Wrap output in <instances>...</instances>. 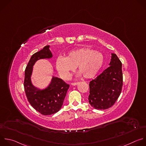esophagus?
<instances>
[{
  "mask_svg": "<svg viewBox=\"0 0 146 146\" xmlns=\"http://www.w3.org/2000/svg\"><path fill=\"white\" fill-rule=\"evenodd\" d=\"M78 84V82H73V83H72L71 84H72V85H73V86H76V85H77Z\"/></svg>",
  "mask_w": 146,
  "mask_h": 146,
  "instance_id": "obj_1",
  "label": "esophagus"
}]
</instances>
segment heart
Listing matches in <instances>:
<instances>
[{"mask_svg": "<svg viewBox=\"0 0 146 146\" xmlns=\"http://www.w3.org/2000/svg\"><path fill=\"white\" fill-rule=\"evenodd\" d=\"M104 63L103 54L90 48H81L70 52L66 57H58L56 61V67L61 77L68 78L70 73L77 66L85 78L93 77L102 67Z\"/></svg>", "mask_w": 146, "mask_h": 146, "instance_id": "b5f03b06", "label": "heart"}]
</instances>
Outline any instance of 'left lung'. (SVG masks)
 <instances>
[{
  "instance_id": "1",
  "label": "left lung",
  "mask_w": 146,
  "mask_h": 146,
  "mask_svg": "<svg viewBox=\"0 0 146 146\" xmlns=\"http://www.w3.org/2000/svg\"><path fill=\"white\" fill-rule=\"evenodd\" d=\"M110 66L89 82V103L97 110H107L117 100L123 86L122 64L111 53Z\"/></svg>"
}]
</instances>
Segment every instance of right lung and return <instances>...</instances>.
I'll list each match as a JSON object with an SVG mask.
<instances>
[{"instance_id":"add662e5","label":"right lung","mask_w":146,"mask_h":146,"mask_svg":"<svg viewBox=\"0 0 146 146\" xmlns=\"http://www.w3.org/2000/svg\"><path fill=\"white\" fill-rule=\"evenodd\" d=\"M52 57L50 45L45 46L43 49L31 56L25 72L24 88L27 100L36 111L43 115H50L60 111L69 88V85L55 76L52 77L49 84L44 88L33 84L31 76L35 62L39 60H50Z\"/></svg>"}]
</instances>
